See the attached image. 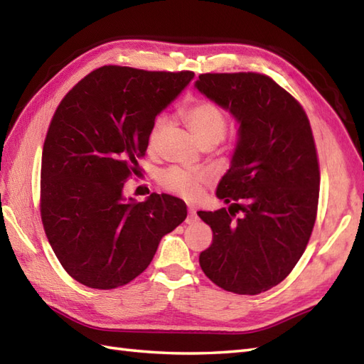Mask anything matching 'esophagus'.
<instances>
[{
	"label": "esophagus",
	"mask_w": 364,
	"mask_h": 364,
	"mask_svg": "<svg viewBox=\"0 0 364 364\" xmlns=\"http://www.w3.org/2000/svg\"><path fill=\"white\" fill-rule=\"evenodd\" d=\"M197 213H196V210H192V208H189V213H188V218H186V223H196L197 222Z\"/></svg>",
	"instance_id": "1"
}]
</instances>
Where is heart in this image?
<instances>
[{
  "instance_id": "obj_1",
  "label": "heart",
  "mask_w": 364,
  "mask_h": 364,
  "mask_svg": "<svg viewBox=\"0 0 364 364\" xmlns=\"http://www.w3.org/2000/svg\"><path fill=\"white\" fill-rule=\"evenodd\" d=\"M183 119L196 136L198 144L220 142L227 131V117L219 106L211 102H196L183 111ZM167 128V120L159 117L153 123L149 133V149L154 150L158 146L162 134ZM210 180L205 173H194L184 168H168L161 175V184L167 191L173 192L183 198H197L203 184Z\"/></svg>"
}]
</instances>
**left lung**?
I'll return each mask as SVG.
<instances>
[{
  "mask_svg": "<svg viewBox=\"0 0 364 364\" xmlns=\"http://www.w3.org/2000/svg\"><path fill=\"white\" fill-rule=\"evenodd\" d=\"M196 89L237 123L230 168L215 191L228 210L197 211L214 235L200 266L222 289L255 296L283 282L310 241L321 181L311 127L264 75L205 73Z\"/></svg>",
  "mask_w": 364,
  "mask_h": 364,
  "instance_id": "obj_1",
  "label": "left lung"
}]
</instances>
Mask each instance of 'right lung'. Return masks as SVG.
Segmentation results:
<instances>
[{
  "label": "right lung",
  "mask_w": 364,
  "mask_h": 364,
  "mask_svg": "<svg viewBox=\"0 0 364 364\" xmlns=\"http://www.w3.org/2000/svg\"><path fill=\"white\" fill-rule=\"evenodd\" d=\"M194 80L192 72L106 65L68 92L42 153L41 213L46 237L68 275L114 289L149 267L161 239L186 219L183 200L123 196L159 115Z\"/></svg>",
  "instance_id": "1"
}]
</instances>
